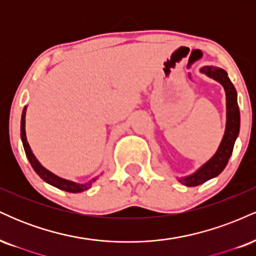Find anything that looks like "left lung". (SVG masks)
Segmentation results:
<instances>
[{"instance_id": "left-lung-1", "label": "left lung", "mask_w": 256, "mask_h": 256, "mask_svg": "<svg viewBox=\"0 0 256 256\" xmlns=\"http://www.w3.org/2000/svg\"><path fill=\"white\" fill-rule=\"evenodd\" d=\"M201 72L218 80L224 86L226 91L228 122H226L225 134L222 137V140L216 155L207 164H204L198 172L189 176V177L180 179L182 184L186 185V186H196V185L204 183V182L210 180V178L216 177L219 173H222V170L228 165V158H230L232 150H234V140H236L240 134V116L238 104H237V92L234 84L231 83V80L228 77V73L222 68L214 66H206L201 70Z\"/></svg>"}]
</instances>
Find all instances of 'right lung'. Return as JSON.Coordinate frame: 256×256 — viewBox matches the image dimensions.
Masks as SVG:
<instances>
[{
	"label": "right lung",
	"instance_id": "right-lung-1",
	"mask_svg": "<svg viewBox=\"0 0 256 256\" xmlns=\"http://www.w3.org/2000/svg\"><path fill=\"white\" fill-rule=\"evenodd\" d=\"M25 114H26V107H24L22 110V125H20V136H22V146H24L25 149V154L28 156V161H30L32 168L34 170V172L40 176V178L43 179L44 182L46 183L52 184V186H56L58 189L64 190V192H84V190H88L90 188V185L92 184V182H95V179L92 180L88 182L85 184H78V183H73L71 180H66V179H62L58 176L52 174V172H49L48 170H46L44 167L38 162V160L34 158V155L32 154L30 146H28V140H26V134H25Z\"/></svg>",
	"mask_w": 256,
	"mask_h": 256
}]
</instances>
